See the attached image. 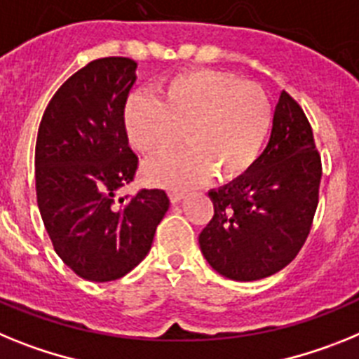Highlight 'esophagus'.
<instances>
[{
  "label": "esophagus",
  "mask_w": 359,
  "mask_h": 359,
  "mask_svg": "<svg viewBox=\"0 0 359 359\" xmlns=\"http://www.w3.org/2000/svg\"><path fill=\"white\" fill-rule=\"evenodd\" d=\"M168 195H170V201L173 202V204H177V202L182 201L186 193H184L182 189H170V193H168Z\"/></svg>",
  "instance_id": "1"
}]
</instances>
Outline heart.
Segmentation results:
<instances>
[{
    "mask_svg": "<svg viewBox=\"0 0 359 359\" xmlns=\"http://www.w3.org/2000/svg\"><path fill=\"white\" fill-rule=\"evenodd\" d=\"M274 119L273 102L257 83L226 72L177 74L155 99L133 95L124 110L128 139L141 154L166 151L180 141L186 148L146 162V179L161 186H191L215 171L236 179L253 166Z\"/></svg>",
    "mask_w": 359,
    "mask_h": 359,
    "instance_id": "1",
    "label": "heart"
}]
</instances>
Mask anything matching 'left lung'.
Wrapping results in <instances>:
<instances>
[{
  "label": "left lung",
  "mask_w": 359,
  "mask_h": 359,
  "mask_svg": "<svg viewBox=\"0 0 359 359\" xmlns=\"http://www.w3.org/2000/svg\"><path fill=\"white\" fill-rule=\"evenodd\" d=\"M322 158L302 106L282 92L264 154L233 182L211 189L213 218L198 244L217 273L253 282L300 253L318 208Z\"/></svg>",
  "instance_id": "left-lung-1"
}]
</instances>
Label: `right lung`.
<instances>
[{
  "label": "right lung",
  "instance_id": "1",
  "mask_svg": "<svg viewBox=\"0 0 359 359\" xmlns=\"http://www.w3.org/2000/svg\"><path fill=\"white\" fill-rule=\"evenodd\" d=\"M135 68L128 57L90 61L55 92L37 132L43 224L59 258L90 282H111L139 266L170 208L164 189L115 201L139 168L124 126Z\"/></svg>",
  "mask_w": 359,
  "mask_h": 359
}]
</instances>
